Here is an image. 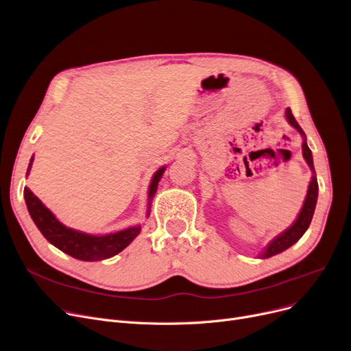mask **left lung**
Wrapping results in <instances>:
<instances>
[{"label":"left lung","mask_w":351,"mask_h":351,"mask_svg":"<svg viewBox=\"0 0 351 351\" xmlns=\"http://www.w3.org/2000/svg\"><path fill=\"white\" fill-rule=\"evenodd\" d=\"M286 119L287 121L302 134V137L304 138L303 141V157L307 161L310 170L313 171V177L310 181V186L307 190V195L304 199V204L302 211H300L297 220L286 230L282 231L280 236H277L269 245L265 247L264 252L261 253V258H269L271 256H276L281 252H285L289 247H291L295 241H298L302 239V236L307 231L311 219H313V214H314V208H315V203H317V195H319V184H317V177H315V171H314V165H313V156H311V149L308 148L307 143H306V134L304 131L302 130V127L298 125V123L295 121L294 115L291 114V110L287 108L286 110Z\"/></svg>","instance_id":"left-lung-1"}]
</instances>
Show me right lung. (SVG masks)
I'll use <instances>...</instances> for the list:
<instances>
[{
    "instance_id": "right-lung-1",
    "label": "right lung",
    "mask_w": 351,
    "mask_h": 351,
    "mask_svg": "<svg viewBox=\"0 0 351 351\" xmlns=\"http://www.w3.org/2000/svg\"><path fill=\"white\" fill-rule=\"evenodd\" d=\"M32 160L34 158H31L29 161L27 174L29 173ZM164 170L165 167H161L160 170H157L153 176L152 184H149L147 215L149 214L152 198L157 191L158 181L161 180ZM24 198H25V204L31 219L41 231V234L53 245L60 248L62 253L69 254L77 260L99 261V260H106L115 254H119L138 236V232L141 230V226H134L121 231L111 232V234H106V236L86 234V232H81L61 224L56 219V215L41 203V199L32 194V191L27 187L24 189Z\"/></svg>"
}]
</instances>
